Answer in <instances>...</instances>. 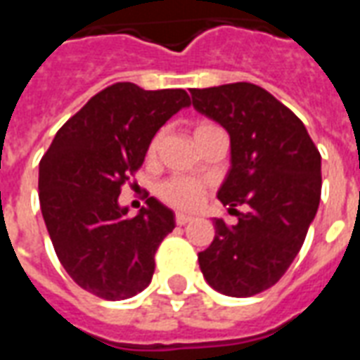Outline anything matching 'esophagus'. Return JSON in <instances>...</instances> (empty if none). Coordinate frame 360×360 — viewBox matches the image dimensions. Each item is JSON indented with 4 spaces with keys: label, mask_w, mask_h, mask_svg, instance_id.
<instances>
[{
    "label": "esophagus",
    "mask_w": 360,
    "mask_h": 360,
    "mask_svg": "<svg viewBox=\"0 0 360 360\" xmlns=\"http://www.w3.org/2000/svg\"><path fill=\"white\" fill-rule=\"evenodd\" d=\"M191 219H193V216L183 214V212H177V214H175V224H177V226H185V224H188Z\"/></svg>",
    "instance_id": "34e87169"
}]
</instances>
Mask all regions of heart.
Masks as SVG:
<instances>
[{
    "label": "heart",
    "instance_id": "1",
    "mask_svg": "<svg viewBox=\"0 0 360 360\" xmlns=\"http://www.w3.org/2000/svg\"><path fill=\"white\" fill-rule=\"evenodd\" d=\"M214 125L210 123H198L195 127V139L198 134H202L204 131H208ZM160 142H162V134L158 133L148 144V156H154L160 148ZM158 195L164 198L165 202L177 206V208H195L200 204L204 196V188L200 183H196L187 177H172V179L164 181L160 188H158Z\"/></svg>",
    "mask_w": 360,
    "mask_h": 360
}]
</instances>
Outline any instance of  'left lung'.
I'll return each instance as SVG.
<instances>
[{"instance_id": "8db88e82", "label": "left lung", "mask_w": 360, "mask_h": 360, "mask_svg": "<svg viewBox=\"0 0 360 360\" xmlns=\"http://www.w3.org/2000/svg\"><path fill=\"white\" fill-rule=\"evenodd\" d=\"M191 96L231 141L219 202L248 206L235 226L214 219V241L198 252V264L219 293L252 297L278 283L301 250L320 204V152L301 119L257 84L193 89Z\"/></svg>"}]
</instances>
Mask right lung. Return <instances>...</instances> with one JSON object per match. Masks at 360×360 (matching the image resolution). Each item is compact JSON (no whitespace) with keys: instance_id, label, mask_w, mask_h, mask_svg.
I'll use <instances>...</instances> for the list:
<instances>
[{"instance_id":"add662e5","label":"right lung","mask_w":360,"mask_h":360,"mask_svg":"<svg viewBox=\"0 0 360 360\" xmlns=\"http://www.w3.org/2000/svg\"><path fill=\"white\" fill-rule=\"evenodd\" d=\"M188 105L181 89L111 84L59 129L40 160L44 221L59 262L84 291L121 301L148 287L154 255L173 231L175 214L150 196L129 218L117 198L160 127Z\"/></svg>"}]
</instances>
